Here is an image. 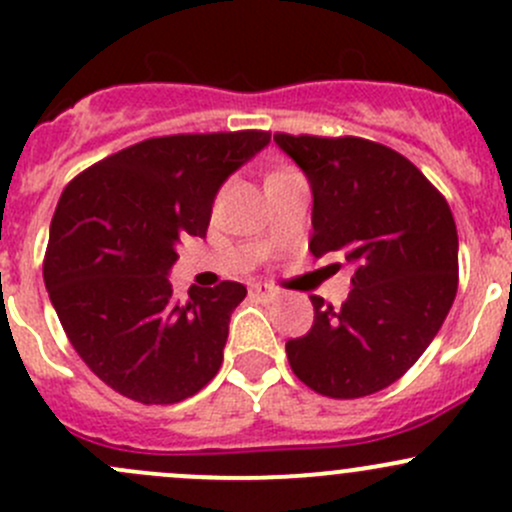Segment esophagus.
Returning <instances> with one entry per match:
<instances>
[{
    "label": "esophagus",
    "instance_id": "obj_1",
    "mask_svg": "<svg viewBox=\"0 0 512 512\" xmlns=\"http://www.w3.org/2000/svg\"><path fill=\"white\" fill-rule=\"evenodd\" d=\"M250 294H252V297L262 299V301H272V299H277V289L267 287V284H252V287H250Z\"/></svg>",
    "mask_w": 512,
    "mask_h": 512
}]
</instances>
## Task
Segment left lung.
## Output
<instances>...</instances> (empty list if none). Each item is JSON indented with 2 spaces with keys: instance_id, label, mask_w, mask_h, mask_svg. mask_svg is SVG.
Masks as SVG:
<instances>
[{
  "instance_id": "8db88e82",
  "label": "left lung",
  "mask_w": 512,
  "mask_h": 512,
  "mask_svg": "<svg viewBox=\"0 0 512 512\" xmlns=\"http://www.w3.org/2000/svg\"><path fill=\"white\" fill-rule=\"evenodd\" d=\"M274 142L301 166L314 193L311 255H338L353 267L341 309L311 297L314 324L287 341L289 365L324 397L373 395L417 363L454 304V215L432 181L385 144L284 132Z\"/></svg>"
}]
</instances>
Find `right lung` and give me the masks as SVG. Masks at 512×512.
<instances>
[{
    "mask_svg": "<svg viewBox=\"0 0 512 512\" xmlns=\"http://www.w3.org/2000/svg\"><path fill=\"white\" fill-rule=\"evenodd\" d=\"M265 144L262 129L152 137L63 188L43 282L75 353L129 400L174 405L220 370L247 289L191 287L179 304L166 274L181 238L206 235L220 184Z\"/></svg>",
    "mask_w": 512,
    "mask_h": 512,
    "instance_id": "obj_1",
    "label": "right lung"
}]
</instances>
